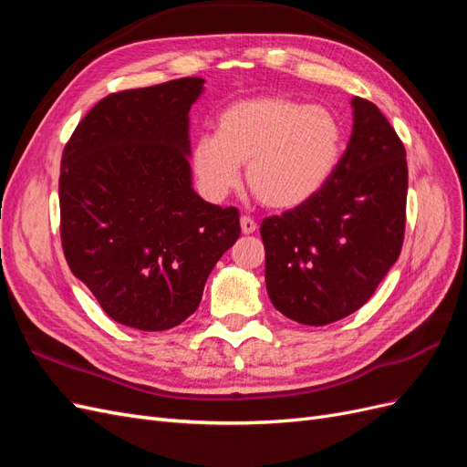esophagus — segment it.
Instances as JSON below:
<instances>
[{
    "label": "esophagus",
    "instance_id": "1",
    "mask_svg": "<svg viewBox=\"0 0 467 467\" xmlns=\"http://www.w3.org/2000/svg\"><path fill=\"white\" fill-rule=\"evenodd\" d=\"M239 223H242V232L245 235L257 232V222L253 220V218H249V216H242V222H239Z\"/></svg>",
    "mask_w": 467,
    "mask_h": 467
}]
</instances>
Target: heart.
I'll return each instance as SVG.
<instances>
[{
	"instance_id": "1",
	"label": "heart",
	"mask_w": 467,
	"mask_h": 467,
	"mask_svg": "<svg viewBox=\"0 0 467 467\" xmlns=\"http://www.w3.org/2000/svg\"><path fill=\"white\" fill-rule=\"evenodd\" d=\"M343 153V129L329 109L288 97H255L225 107L216 134L192 146V171L212 201L228 196L247 163V185L278 210L307 202L327 185Z\"/></svg>"
}]
</instances>
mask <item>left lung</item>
<instances>
[{
    "label": "left lung",
    "instance_id": "8db88e82",
    "mask_svg": "<svg viewBox=\"0 0 467 467\" xmlns=\"http://www.w3.org/2000/svg\"><path fill=\"white\" fill-rule=\"evenodd\" d=\"M352 109L348 146L327 185L261 223L268 298L282 316L316 327L372 298L405 235L403 142L374 103L355 97Z\"/></svg>",
    "mask_w": 467,
    "mask_h": 467
}]
</instances>
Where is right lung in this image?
Wrapping results in <instances>:
<instances>
[{"label": "right lung", "mask_w": 467, "mask_h": 467, "mask_svg": "<svg viewBox=\"0 0 467 467\" xmlns=\"http://www.w3.org/2000/svg\"><path fill=\"white\" fill-rule=\"evenodd\" d=\"M202 78L101 99L62 153L60 237L69 271L126 327L165 331L192 316L235 242L237 208L191 187L189 110Z\"/></svg>", "instance_id": "obj_1"}]
</instances>
